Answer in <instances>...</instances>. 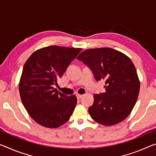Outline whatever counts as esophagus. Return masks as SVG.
<instances>
[{"label":"esophagus","mask_w":156,"mask_h":156,"mask_svg":"<svg viewBox=\"0 0 156 156\" xmlns=\"http://www.w3.org/2000/svg\"><path fill=\"white\" fill-rule=\"evenodd\" d=\"M83 95H80V94H76V97H77L78 99H80V98H82Z\"/></svg>","instance_id":"obj_1"}]
</instances>
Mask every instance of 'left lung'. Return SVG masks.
Returning a JSON list of instances; mask_svg holds the SVG:
<instances>
[{"label": "left lung", "mask_w": 156, "mask_h": 156, "mask_svg": "<svg viewBox=\"0 0 156 156\" xmlns=\"http://www.w3.org/2000/svg\"><path fill=\"white\" fill-rule=\"evenodd\" d=\"M77 59L90 68L95 80L105 81V92L93 95L88 108L91 118L105 126L123 121L136 104L140 88L130 58L112 48H98L85 50Z\"/></svg>", "instance_id": "8db88e82"}]
</instances>
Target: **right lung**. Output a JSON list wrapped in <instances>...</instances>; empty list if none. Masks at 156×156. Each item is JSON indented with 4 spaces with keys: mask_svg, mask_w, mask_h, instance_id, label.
<instances>
[{
    "mask_svg": "<svg viewBox=\"0 0 156 156\" xmlns=\"http://www.w3.org/2000/svg\"><path fill=\"white\" fill-rule=\"evenodd\" d=\"M82 49L53 45L35 51L23 66L19 90L23 106L35 121L55 128L70 119L76 105L54 86Z\"/></svg>",
    "mask_w": 156,
    "mask_h": 156,
    "instance_id": "1",
    "label": "right lung"
}]
</instances>
